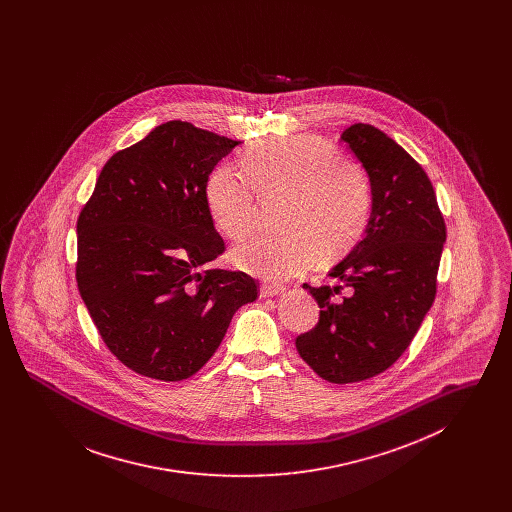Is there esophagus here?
Wrapping results in <instances>:
<instances>
[{"instance_id": "obj_1", "label": "esophagus", "mask_w": 512, "mask_h": 512, "mask_svg": "<svg viewBox=\"0 0 512 512\" xmlns=\"http://www.w3.org/2000/svg\"><path fill=\"white\" fill-rule=\"evenodd\" d=\"M280 292H284V286H280V284H263L261 286V297H272Z\"/></svg>"}]
</instances>
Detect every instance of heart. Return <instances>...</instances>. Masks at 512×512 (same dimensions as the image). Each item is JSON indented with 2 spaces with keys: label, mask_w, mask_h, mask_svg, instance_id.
<instances>
[{
  "label": "heart",
  "mask_w": 512,
  "mask_h": 512,
  "mask_svg": "<svg viewBox=\"0 0 512 512\" xmlns=\"http://www.w3.org/2000/svg\"><path fill=\"white\" fill-rule=\"evenodd\" d=\"M242 172L219 165L209 174L205 203L215 228L228 240H242L257 222L261 197L286 194L282 232L253 236L232 259L265 280H288L313 267L326 253L355 244L372 213V180L359 161L338 157V149L315 136L270 138L247 147Z\"/></svg>",
  "instance_id": "heart-1"
}]
</instances>
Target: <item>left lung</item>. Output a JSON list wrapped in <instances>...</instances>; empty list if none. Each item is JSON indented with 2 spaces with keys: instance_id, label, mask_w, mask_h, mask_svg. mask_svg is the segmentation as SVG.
Masks as SVG:
<instances>
[{
  "instance_id": "left-lung-1",
  "label": "left lung",
  "mask_w": 512,
  "mask_h": 512,
  "mask_svg": "<svg viewBox=\"0 0 512 512\" xmlns=\"http://www.w3.org/2000/svg\"><path fill=\"white\" fill-rule=\"evenodd\" d=\"M341 140L370 174L372 213L363 240L328 274L343 284H303L320 315L295 347L320 378L355 384L388 370L411 345L436 299L447 232L428 174L403 147L365 122Z\"/></svg>"
}]
</instances>
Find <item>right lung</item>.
<instances>
[{
  "label": "right lung",
  "instance_id": "1",
  "mask_svg": "<svg viewBox=\"0 0 512 512\" xmlns=\"http://www.w3.org/2000/svg\"><path fill=\"white\" fill-rule=\"evenodd\" d=\"M234 146L192 122L159 124L103 165L78 215V292L107 349L140 376H194L259 295L242 270H201L226 249L205 186Z\"/></svg>",
  "mask_w": 512,
  "mask_h": 512
}]
</instances>
